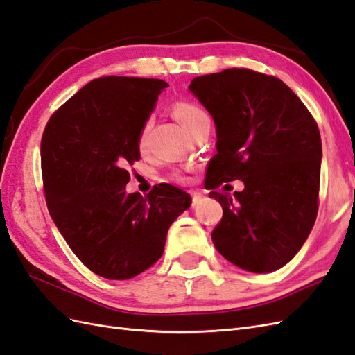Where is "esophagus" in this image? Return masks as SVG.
Instances as JSON below:
<instances>
[{
  "instance_id": "1",
  "label": "esophagus",
  "mask_w": 355,
  "mask_h": 355,
  "mask_svg": "<svg viewBox=\"0 0 355 355\" xmlns=\"http://www.w3.org/2000/svg\"><path fill=\"white\" fill-rule=\"evenodd\" d=\"M191 197H193V205H198L203 200V194L200 191H191Z\"/></svg>"
}]
</instances>
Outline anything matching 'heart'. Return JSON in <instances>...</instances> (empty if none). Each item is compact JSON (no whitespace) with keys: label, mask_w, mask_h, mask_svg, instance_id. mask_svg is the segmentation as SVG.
Wrapping results in <instances>:
<instances>
[{"label":"heart","mask_w":355,"mask_h":355,"mask_svg":"<svg viewBox=\"0 0 355 355\" xmlns=\"http://www.w3.org/2000/svg\"><path fill=\"white\" fill-rule=\"evenodd\" d=\"M171 111L173 114H175V117L184 125V128L191 135H194L196 132H198L200 129L206 126H211L209 114H207L206 110L202 105H198V103L194 101H187V99L178 101L173 103ZM149 132H150V122L148 120V122L141 126L140 134H138V148L140 149H144L146 144H148Z\"/></svg>","instance_id":"b5f03b06"}]
</instances>
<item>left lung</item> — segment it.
I'll use <instances>...</instances> for the list:
<instances>
[{"label":"left lung","mask_w":355,"mask_h":355,"mask_svg":"<svg viewBox=\"0 0 355 355\" xmlns=\"http://www.w3.org/2000/svg\"><path fill=\"white\" fill-rule=\"evenodd\" d=\"M189 90L217 128V155L205 182L223 206L214 244L243 270H279L306 243L318 215L322 146L316 120L282 80L252 69L197 76ZM235 178L245 182L243 192L218 191Z\"/></svg>","instance_id":"left-lung-1"}]
</instances>
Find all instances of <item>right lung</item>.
Wrapping results in <instances>:
<instances>
[{
    "instance_id": "add662e5",
    "label": "right lung",
    "mask_w": 355,
    "mask_h": 355,
    "mask_svg": "<svg viewBox=\"0 0 355 355\" xmlns=\"http://www.w3.org/2000/svg\"><path fill=\"white\" fill-rule=\"evenodd\" d=\"M167 83L101 76L49 117L40 141L43 194L51 218L94 274L126 280L164 253L168 227L191 206L184 189L159 184L126 194L140 159L138 134Z\"/></svg>"
}]
</instances>
